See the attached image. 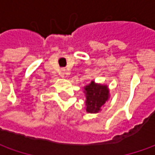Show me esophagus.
<instances>
[{
	"instance_id": "1",
	"label": "esophagus",
	"mask_w": 155,
	"mask_h": 155,
	"mask_svg": "<svg viewBox=\"0 0 155 155\" xmlns=\"http://www.w3.org/2000/svg\"><path fill=\"white\" fill-rule=\"evenodd\" d=\"M59 74H60V76H61L62 78H64V77L65 76V74H66V71H65L64 70H62V71H60V73H59Z\"/></svg>"
}]
</instances>
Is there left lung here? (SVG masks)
Masks as SVG:
<instances>
[{
	"label": "left lung",
	"mask_w": 155,
	"mask_h": 155,
	"mask_svg": "<svg viewBox=\"0 0 155 155\" xmlns=\"http://www.w3.org/2000/svg\"><path fill=\"white\" fill-rule=\"evenodd\" d=\"M84 93L85 96L86 112L91 114H96L101 111L110 97L108 85L97 84L93 80L84 87Z\"/></svg>",
	"instance_id": "1"
}]
</instances>
